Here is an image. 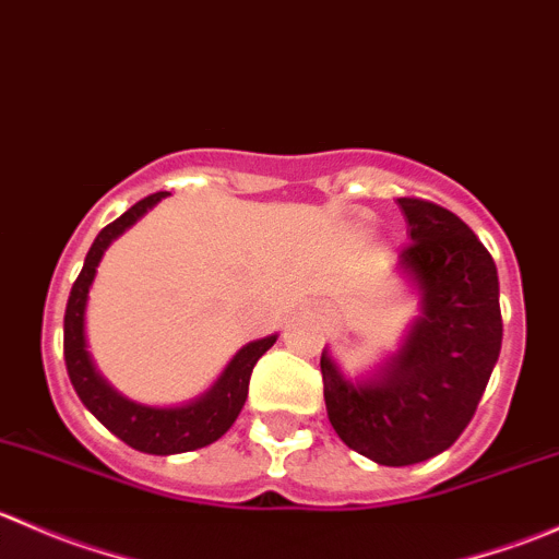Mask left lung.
I'll return each mask as SVG.
<instances>
[{
	"instance_id": "1",
	"label": "left lung",
	"mask_w": 559,
	"mask_h": 559,
	"mask_svg": "<svg viewBox=\"0 0 559 559\" xmlns=\"http://www.w3.org/2000/svg\"><path fill=\"white\" fill-rule=\"evenodd\" d=\"M397 202L411 229L400 267L419 286L425 313L379 379L352 384L321 354L330 425L348 449L389 467L452 447L476 414L503 343L498 267L481 240L436 202Z\"/></svg>"
}]
</instances>
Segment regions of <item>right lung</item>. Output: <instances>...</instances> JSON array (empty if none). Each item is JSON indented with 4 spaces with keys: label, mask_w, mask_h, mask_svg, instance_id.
<instances>
[{
    "label": "right lung",
    "mask_w": 559,
    "mask_h": 559,
    "mask_svg": "<svg viewBox=\"0 0 559 559\" xmlns=\"http://www.w3.org/2000/svg\"><path fill=\"white\" fill-rule=\"evenodd\" d=\"M167 191H156L145 200L134 202L123 216L107 224L103 233L97 235L92 248L86 253L81 275L75 278L67 300L64 311V362L67 373H70L72 386H75L81 403L97 416L99 421L121 438L127 447L138 449L145 454H180L194 452V449L207 447V443L218 441L224 432L233 427L238 419L240 408H243L248 397V381H251L253 365L257 359L267 352L275 343V335L253 341L235 354L233 362L222 373V379L213 384L211 392L202 394L200 400L180 408H151V405H140L134 400L121 397L112 386L105 384L103 376L94 370L92 357L86 352V335H83V311H86L88 286H92L97 264L103 259L105 248L118 238L127 227H132L148 207L165 197Z\"/></svg>",
    "instance_id": "1"
}]
</instances>
